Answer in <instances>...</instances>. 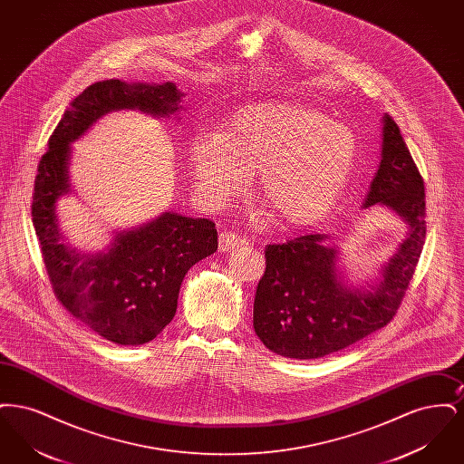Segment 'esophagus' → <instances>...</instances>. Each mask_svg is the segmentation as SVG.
<instances>
[{"label": "esophagus", "mask_w": 464, "mask_h": 464, "mask_svg": "<svg viewBox=\"0 0 464 464\" xmlns=\"http://www.w3.org/2000/svg\"><path fill=\"white\" fill-rule=\"evenodd\" d=\"M243 243H245V240H243L242 237H238L237 233L222 231L221 235H219V250H222V252H229V250L240 246Z\"/></svg>", "instance_id": "34e87169"}]
</instances>
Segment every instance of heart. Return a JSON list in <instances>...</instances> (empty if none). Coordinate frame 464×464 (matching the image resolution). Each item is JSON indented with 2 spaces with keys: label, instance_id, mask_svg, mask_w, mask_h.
<instances>
[{
  "label": "heart",
  "instance_id": "1",
  "mask_svg": "<svg viewBox=\"0 0 464 464\" xmlns=\"http://www.w3.org/2000/svg\"><path fill=\"white\" fill-rule=\"evenodd\" d=\"M353 132L311 106L265 102L237 111L221 135L191 140L188 161L199 198L221 208L240 198L250 174L278 219L301 227L327 218L353 176Z\"/></svg>",
  "mask_w": 464,
  "mask_h": 464
}]
</instances>
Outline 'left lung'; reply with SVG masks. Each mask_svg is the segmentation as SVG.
Wrapping results in <instances>:
<instances>
[{"label": "left lung", "mask_w": 464, "mask_h": 464, "mask_svg": "<svg viewBox=\"0 0 464 464\" xmlns=\"http://www.w3.org/2000/svg\"><path fill=\"white\" fill-rule=\"evenodd\" d=\"M381 156L362 207L381 205L405 222L407 237L372 282L353 285L331 235L266 246L254 299V331L267 350L295 360L335 353L388 325L409 287L426 237L424 182L397 123L382 116Z\"/></svg>", "instance_id": "1"}]
</instances>
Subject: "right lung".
<instances>
[{"instance_id":"add662e5","label":"right lung","mask_w":464,"mask_h":464,"mask_svg":"<svg viewBox=\"0 0 464 464\" xmlns=\"http://www.w3.org/2000/svg\"><path fill=\"white\" fill-rule=\"evenodd\" d=\"M182 97L172 82H97L71 102L38 165L33 224L53 292L72 316L114 344L150 343L172 322L180 284L191 266L218 250V229L208 219L167 210L153 221L116 231L106 250L69 246L57 201L72 191L71 144L108 112L137 110L170 118L182 111Z\"/></svg>"}]
</instances>
